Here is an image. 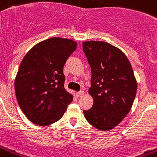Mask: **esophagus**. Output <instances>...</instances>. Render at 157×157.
<instances>
[{
	"mask_svg": "<svg viewBox=\"0 0 157 157\" xmlns=\"http://www.w3.org/2000/svg\"><path fill=\"white\" fill-rule=\"evenodd\" d=\"M83 94H84V91L83 90H81L80 92H77V93H76V96H77V97H81V96H82Z\"/></svg>",
	"mask_w": 157,
	"mask_h": 157,
	"instance_id": "esophagus-1",
	"label": "esophagus"
}]
</instances>
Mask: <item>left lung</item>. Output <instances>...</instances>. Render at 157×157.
Returning a JSON list of instances; mask_svg holds the SVG:
<instances>
[{"instance_id":"8db88e82","label":"left lung","mask_w":157,"mask_h":157,"mask_svg":"<svg viewBox=\"0 0 157 157\" xmlns=\"http://www.w3.org/2000/svg\"><path fill=\"white\" fill-rule=\"evenodd\" d=\"M82 45L91 68L89 94L94 100L84 115L95 128L109 131L131 110L137 80L129 60L118 48L103 41H86Z\"/></svg>"}]
</instances>
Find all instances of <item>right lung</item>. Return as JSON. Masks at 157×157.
Returning <instances> with one entry per match:
<instances>
[{"mask_svg":"<svg viewBox=\"0 0 157 157\" xmlns=\"http://www.w3.org/2000/svg\"><path fill=\"white\" fill-rule=\"evenodd\" d=\"M76 42L63 38L44 40L29 51L15 80L18 104L33 124L48 126L59 120L73 95L64 88L63 67Z\"/></svg>","mask_w":157,"mask_h":157,"instance_id":"1","label":"right lung"}]
</instances>
